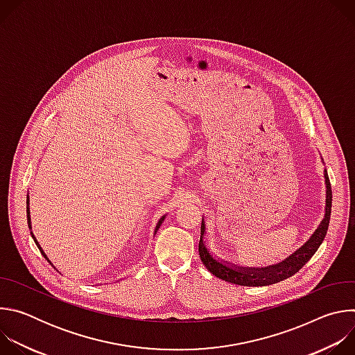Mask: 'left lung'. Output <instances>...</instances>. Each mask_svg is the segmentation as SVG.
<instances>
[{
  "mask_svg": "<svg viewBox=\"0 0 355 355\" xmlns=\"http://www.w3.org/2000/svg\"><path fill=\"white\" fill-rule=\"evenodd\" d=\"M323 175H324V184H326L324 216L320 225L318 226V229L305 241V244L299 247L296 251H293L291 256H288L278 264H272L267 267H241V266H236L229 261L220 260L214 254L205 241L207 225H205L204 216H202L200 239H199V257L202 263H204L207 268L218 278L236 285H243V286H266V285L284 281L292 277L293 274H296L318 251L329 229L330 214H331V185H330L326 168L323 171Z\"/></svg>",
  "mask_w": 355,
  "mask_h": 355,
  "instance_id": "1",
  "label": "left lung"
}]
</instances>
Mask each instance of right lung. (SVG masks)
Wrapping results in <instances>:
<instances>
[{"label": "right lung", "mask_w": 355, "mask_h": 355, "mask_svg": "<svg viewBox=\"0 0 355 355\" xmlns=\"http://www.w3.org/2000/svg\"><path fill=\"white\" fill-rule=\"evenodd\" d=\"M166 216H167V214L166 215H163L160 219H159V222H157V225H156V227H155V236H156V233H157V230H159V227L162 226V223L164 222V219H166ZM26 218H28V226H29V229H31V236H32V239H33V241L36 243V245H37V248L40 250V252H42V254H43V257L50 263V264H52L53 266V263L52 261H50V259L47 257V254H46V252H44V250L42 248V245L39 244V241H37V239L35 237V234H33V232H32V220H31V208H29V193H28V196H26ZM55 267V266H53ZM56 268V267H55Z\"/></svg>", "instance_id": "right-lung-1"}]
</instances>
